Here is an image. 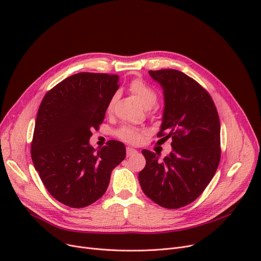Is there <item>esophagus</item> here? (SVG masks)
Instances as JSON below:
<instances>
[{
  "label": "esophagus",
  "mask_w": 261,
  "mask_h": 261,
  "mask_svg": "<svg viewBox=\"0 0 261 261\" xmlns=\"http://www.w3.org/2000/svg\"><path fill=\"white\" fill-rule=\"evenodd\" d=\"M126 152H127V156H131V155H133V154H135L136 152V150L135 149H133V148H131V147H127V149H126Z\"/></svg>",
  "instance_id": "1"
}]
</instances>
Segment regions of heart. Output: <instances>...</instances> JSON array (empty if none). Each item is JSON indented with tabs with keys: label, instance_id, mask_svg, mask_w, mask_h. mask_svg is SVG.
I'll list each match as a JSON object with an SVG mask.
<instances>
[{
	"label": "heart",
	"instance_id": "heart-1",
	"mask_svg": "<svg viewBox=\"0 0 261 261\" xmlns=\"http://www.w3.org/2000/svg\"><path fill=\"white\" fill-rule=\"evenodd\" d=\"M129 89L136 96V98H138L142 102V105L146 108L153 107L158 101V95H156L155 91L152 88H150L148 85H146L145 82L141 79H135V80L131 81ZM116 96L117 95L115 94L111 98V100H110V102L108 105L109 110L112 108V106L116 99ZM117 136L122 141L136 144V143H139L142 139V131L135 127L126 125V126H122L117 131Z\"/></svg>",
	"mask_w": 261,
	"mask_h": 261
}]
</instances>
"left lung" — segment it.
<instances>
[{"mask_svg":"<svg viewBox=\"0 0 261 261\" xmlns=\"http://www.w3.org/2000/svg\"><path fill=\"white\" fill-rule=\"evenodd\" d=\"M164 92L158 138H171L172 151L144 149L146 166L139 173L144 194L160 206L175 210L194 202L210 184L221 156L220 119L208 92L176 70L149 71Z\"/></svg>","mask_w":261,"mask_h":261,"instance_id":"8db88e82","label":"left lung"}]
</instances>
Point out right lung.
Instances as JSON below:
<instances>
[{"mask_svg": "<svg viewBox=\"0 0 261 261\" xmlns=\"http://www.w3.org/2000/svg\"><path fill=\"white\" fill-rule=\"evenodd\" d=\"M118 80L117 75L78 73L41 101L32 160L48 193L66 206L82 208L101 198L112 170L126 158L120 142L109 141L97 152L89 143L91 131L103 121Z\"/></svg>", "mask_w": 261, "mask_h": 261, "instance_id": "right-lung-1", "label": "right lung"}]
</instances>
